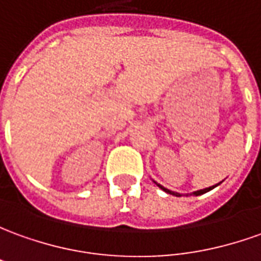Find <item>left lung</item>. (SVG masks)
Instances as JSON below:
<instances>
[{"label": "left lung", "instance_id": "left-lung-1", "mask_svg": "<svg viewBox=\"0 0 261 261\" xmlns=\"http://www.w3.org/2000/svg\"><path fill=\"white\" fill-rule=\"evenodd\" d=\"M152 180H153V179H152ZM153 183H156V186H158V188H161L162 190H163V192H166V193H169V195L177 196V197H180V196H183V195H180V193H177V192H172V190H169V189L163 188L162 185H159V183H158V182H154V180H153ZM219 185H220V183H217V185H213V186H210V188L200 189V190H196V192H192V193H186V196H200V195H203V193H206V192H209V190H212V189H215V188H216V186H219Z\"/></svg>", "mask_w": 261, "mask_h": 261}]
</instances>
